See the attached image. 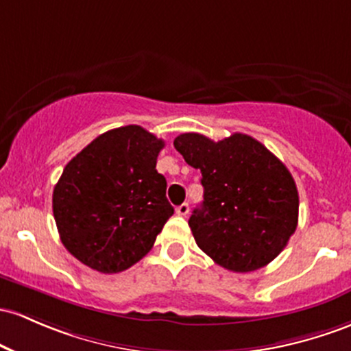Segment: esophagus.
<instances>
[{
  "mask_svg": "<svg viewBox=\"0 0 351 351\" xmlns=\"http://www.w3.org/2000/svg\"><path fill=\"white\" fill-rule=\"evenodd\" d=\"M188 211H190V205H188V203H182L180 206H176V213H178L180 217H186Z\"/></svg>",
  "mask_w": 351,
  "mask_h": 351,
  "instance_id": "obj_1",
  "label": "esophagus"
}]
</instances>
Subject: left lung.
Listing matches in <instances>:
<instances>
[{"mask_svg":"<svg viewBox=\"0 0 351 351\" xmlns=\"http://www.w3.org/2000/svg\"><path fill=\"white\" fill-rule=\"evenodd\" d=\"M173 145L202 171L203 203L188 221L196 245L237 273L275 260L298 225V190L288 168L243 133L221 141L183 133Z\"/></svg>","mask_w":351,"mask_h":351,"instance_id":"1","label":"left lung"}]
</instances>
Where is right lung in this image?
Instances as JSON below:
<instances>
[{
  "label": "right lung",
  "instance_id": "1",
  "mask_svg": "<svg viewBox=\"0 0 351 351\" xmlns=\"http://www.w3.org/2000/svg\"><path fill=\"white\" fill-rule=\"evenodd\" d=\"M163 140L138 125L95 138L64 167L53 190L61 243L83 265L119 273L152 250L173 215L156 171Z\"/></svg>",
  "mask_w": 351,
  "mask_h": 351
}]
</instances>
